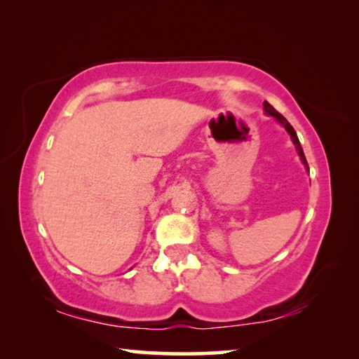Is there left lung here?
I'll list each match as a JSON object with an SVG mask.
<instances>
[{
    "label": "left lung",
    "instance_id": "obj_1",
    "mask_svg": "<svg viewBox=\"0 0 359 359\" xmlns=\"http://www.w3.org/2000/svg\"><path fill=\"white\" fill-rule=\"evenodd\" d=\"M263 109H264V112H266V115H269V117H274L278 123H280L283 128H285V131L288 133L290 135V137H291V142L294 144V147H296V151H297V155H299V158H301V161H302V165H304V168L306 169H309V165H307V160H306V155H304V151H302V147H301V144H299V139H297V135H296V131H294V128L293 126H291L290 123H288V120L283 117L282 114H278L274 107H272L269 102L267 101H264L263 102Z\"/></svg>",
    "mask_w": 359,
    "mask_h": 359
}]
</instances>
